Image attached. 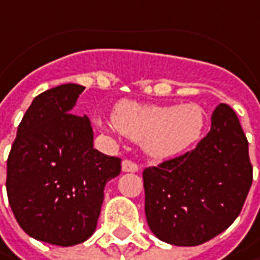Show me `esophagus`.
<instances>
[{
	"label": "esophagus",
	"instance_id": "esophagus-1",
	"mask_svg": "<svg viewBox=\"0 0 260 260\" xmlns=\"http://www.w3.org/2000/svg\"><path fill=\"white\" fill-rule=\"evenodd\" d=\"M140 170V166L131 160H123L122 163V172H129V173H135Z\"/></svg>",
	"mask_w": 260,
	"mask_h": 260
}]
</instances>
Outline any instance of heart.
<instances>
[{"label": "heart", "mask_w": 260, "mask_h": 260, "mask_svg": "<svg viewBox=\"0 0 260 260\" xmlns=\"http://www.w3.org/2000/svg\"><path fill=\"white\" fill-rule=\"evenodd\" d=\"M108 125L141 147L152 158H169L186 151L205 129V115L198 105L166 106L122 102ZM105 126L102 120L97 122Z\"/></svg>", "instance_id": "1"}]
</instances>
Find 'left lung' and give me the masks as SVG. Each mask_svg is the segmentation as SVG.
Listing matches in <instances>:
<instances>
[{"label":"left lung","instance_id":"1","mask_svg":"<svg viewBox=\"0 0 260 260\" xmlns=\"http://www.w3.org/2000/svg\"><path fill=\"white\" fill-rule=\"evenodd\" d=\"M145 215L154 236L175 246H198L229 229L253 180L249 142L239 118L221 103L197 148L147 167Z\"/></svg>","mask_w":260,"mask_h":260}]
</instances>
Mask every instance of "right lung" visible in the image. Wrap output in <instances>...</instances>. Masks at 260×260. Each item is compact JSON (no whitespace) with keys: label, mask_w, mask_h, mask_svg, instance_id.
Returning <instances> with one entry per match:
<instances>
[{"label":"right lung","mask_w":260,"mask_h":260,"mask_svg":"<svg viewBox=\"0 0 260 260\" xmlns=\"http://www.w3.org/2000/svg\"><path fill=\"white\" fill-rule=\"evenodd\" d=\"M84 88L62 84L35 97L7 160V195L18 225L63 247L94 233L105 186L120 173V158L97 151L90 119L73 110Z\"/></svg>","instance_id":"obj_1"}]
</instances>
